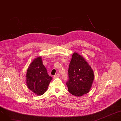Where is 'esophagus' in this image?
I'll use <instances>...</instances> for the list:
<instances>
[{"label": "esophagus", "mask_w": 121, "mask_h": 121, "mask_svg": "<svg viewBox=\"0 0 121 121\" xmlns=\"http://www.w3.org/2000/svg\"><path fill=\"white\" fill-rule=\"evenodd\" d=\"M60 77V74L59 73H57V74H56L54 76V78H59Z\"/></svg>", "instance_id": "esophagus-1"}]
</instances>
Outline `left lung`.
<instances>
[{"mask_svg":"<svg viewBox=\"0 0 121 121\" xmlns=\"http://www.w3.org/2000/svg\"><path fill=\"white\" fill-rule=\"evenodd\" d=\"M68 91L76 97H81L90 91L94 79L91 67L77 52H74L68 69Z\"/></svg>","mask_w":121,"mask_h":121,"instance_id":"1","label":"left lung"}]
</instances>
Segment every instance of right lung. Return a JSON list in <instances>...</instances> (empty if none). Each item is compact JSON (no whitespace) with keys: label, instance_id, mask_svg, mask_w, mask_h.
<instances>
[{"label":"right lung","instance_id":"add662e5","mask_svg":"<svg viewBox=\"0 0 121 121\" xmlns=\"http://www.w3.org/2000/svg\"><path fill=\"white\" fill-rule=\"evenodd\" d=\"M52 78L49 76L43 64L41 56L34 59L28 68L26 82L28 88L38 96L45 93Z\"/></svg>","mask_w":121,"mask_h":121}]
</instances>
